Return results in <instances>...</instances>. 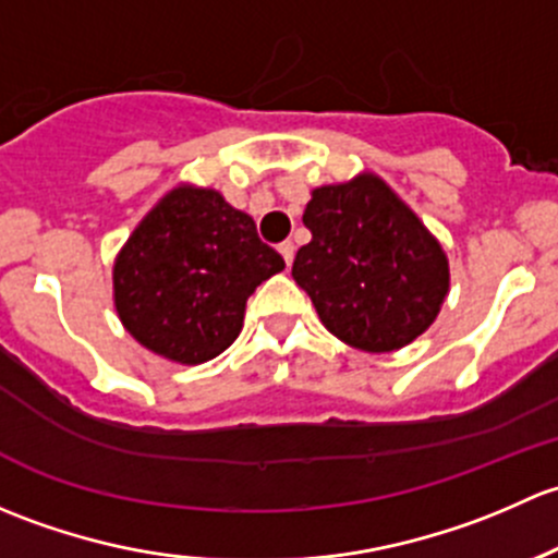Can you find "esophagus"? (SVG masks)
Masks as SVG:
<instances>
[{
    "instance_id": "34e87169",
    "label": "esophagus",
    "mask_w": 558,
    "mask_h": 558,
    "mask_svg": "<svg viewBox=\"0 0 558 558\" xmlns=\"http://www.w3.org/2000/svg\"><path fill=\"white\" fill-rule=\"evenodd\" d=\"M279 255L284 257L287 266H292V257H295V244H292V241H281V244H279Z\"/></svg>"
}]
</instances>
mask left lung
Masks as SVG:
<instances>
[{
    "instance_id": "left-lung-1",
    "label": "left lung",
    "mask_w": 558,
    "mask_h": 558,
    "mask_svg": "<svg viewBox=\"0 0 558 558\" xmlns=\"http://www.w3.org/2000/svg\"><path fill=\"white\" fill-rule=\"evenodd\" d=\"M312 241L292 263L322 325L360 352L384 354L422 336L449 295L438 239L381 177L312 191L303 211Z\"/></svg>"
}]
</instances>
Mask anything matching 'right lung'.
<instances>
[{
  "mask_svg": "<svg viewBox=\"0 0 558 558\" xmlns=\"http://www.w3.org/2000/svg\"><path fill=\"white\" fill-rule=\"evenodd\" d=\"M284 268L255 220L211 187L180 185L134 228L112 268L114 308L145 349L182 365L226 352L246 298Z\"/></svg>",
  "mask_w": 558,
  "mask_h": 558,
  "instance_id": "1",
  "label": "right lung"
}]
</instances>
